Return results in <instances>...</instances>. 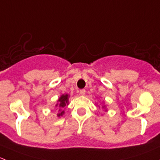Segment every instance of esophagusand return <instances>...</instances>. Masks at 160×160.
I'll list each match as a JSON object with an SVG mask.
<instances>
[{"label":"esophagus","instance_id":"obj_1","mask_svg":"<svg viewBox=\"0 0 160 160\" xmlns=\"http://www.w3.org/2000/svg\"><path fill=\"white\" fill-rule=\"evenodd\" d=\"M85 92H86V90H85L84 89L80 90V95H84V94H85Z\"/></svg>","mask_w":160,"mask_h":160}]
</instances>
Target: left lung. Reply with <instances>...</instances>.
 <instances>
[{
	"mask_svg": "<svg viewBox=\"0 0 160 160\" xmlns=\"http://www.w3.org/2000/svg\"><path fill=\"white\" fill-rule=\"evenodd\" d=\"M104 107H105V106H103V108H104Z\"/></svg>",
	"mask_w": 160,
	"mask_h": 160,
	"instance_id": "8db88e82",
	"label": "left lung"
}]
</instances>
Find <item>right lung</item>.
<instances>
[{"label": "right lung", "mask_w": 160, "mask_h": 160, "mask_svg": "<svg viewBox=\"0 0 160 160\" xmlns=\"http://www.w3.org/2000/svg\"><path fill=\"white\" fill-rule=\"evenodd\" d=\"M69 94H62L61 95L60 98L58 99L57 104H56V107L59 108V113H58L57 116L58 117H60V116H62L64 114V111H61V108H63L66 105H68L69 104Z\"/></svg>", "instance_id": "right-lung-1"}]
</instances>
